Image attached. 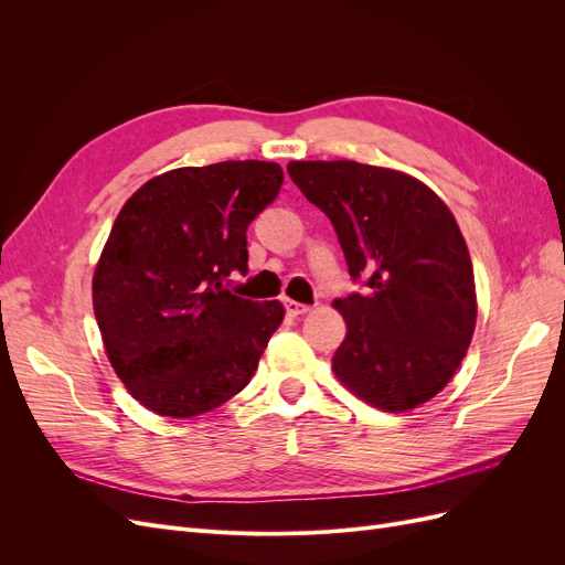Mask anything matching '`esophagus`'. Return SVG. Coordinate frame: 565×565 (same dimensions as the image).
<instances>
[{"instance_id": "1", "label": "esophagus", "mask_w": 565, "mask_h": 565, "mask_svg": "<svg viewBox=\"0 0 565 565\" xmlns=\"http://www.w3.org/2000/svg\"><path fill=\"white\" fill-rule=\"evenodd\" d=\"M285 309H287V313L292 316V318H299V316H303V313H309V311H311V306H306V303H299V301L287 299V301H285Z\"/></svg>"}]
</instances>
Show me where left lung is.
I'll list each match as a JSON object with an SVG mask.
<instances>
[{"label": "left lung", "instance_id": "obj_1", "mask_svg": "<svg viewBox=\"0 0 565 565\" xmlns=\"http://www.w3.org/2000/svg\"><path fill=\"white\" fill-rule=\"evenodd\" d=\"M306 200L328 214L351 278L367 295L334 299L347 337L332 372L384 413H409L446 388L476 328L471 256L452 212L398 169L353 160L289 162Z\"/></svg>", "mask_w": 565, "mask_h": 565}]
</instances>
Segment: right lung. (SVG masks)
Masks as SVG:
<instances>
[{"instance_id":"add662e5","label":"right lung","mask_w":565,"mask_h":565,"mask_svg":"<svg viewBox=\"0 0 565 565\" xmlns=\"http://www.w3.org/2000/svg\"><path fill=\"white\" fill-rule=\"evenodd\" d=\"M278 162L228 160L152 177L119 210L94 270L106 355L131 396L195 417L241 393L280 328V301L231 295L247 226L282 185Z\"/></svg>"}]
</instances>
